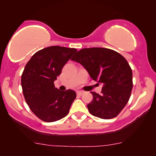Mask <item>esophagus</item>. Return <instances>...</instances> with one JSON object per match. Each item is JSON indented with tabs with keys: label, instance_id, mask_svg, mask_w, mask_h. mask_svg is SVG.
Returning a JSON list of instances; mask_svg holds the SVG:
<instances>
[{
	"label": "esophagus",
	"instance_id": "obj_1",
	"mask_svg": "<svg viewBox=\"0 0 156 156\" xmlns=\"http://www.w3.org/2000/svg\"><path fill=\"white\" fill-rule=\"evenodd\" d=\"M77 94L78 95H79V96H80V95H82L83 94V91H77Z\"/></svg>",
	"mask_w": 156,
	"mask_h": 156
}]
</instances>
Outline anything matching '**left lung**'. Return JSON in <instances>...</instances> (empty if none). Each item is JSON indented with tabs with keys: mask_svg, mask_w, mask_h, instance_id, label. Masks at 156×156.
Returning a JSON list of instances; mask_svg holds the SVG:
<instances>
[{
	"mask_svg": "<svg viewBox=\"0 0 156 156\" xmlns=\"http://www.w3.org/2000/svg\"><path fill=\"white\" fill-rule=\"evenodd\" d=\"M71 59L83 65L93 80L103 85L102 94L91 92L93 100L87 105L90 113L102 119L119 115L133 87L132 71L126 59L115 51L98 47L83 48Z\"/></svg>",
	"mask_w": 156,
	"mask_h": 156,
	"instance_id": "left-lung-1",
	"label": "left lung"
}]
</instances>
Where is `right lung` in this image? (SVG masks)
I'll return each mask as SVG.
<instances>
[{
    "label": "right lung",
    "mask_w": 156,
    "mask_h": 156,
    "mask_svg": "<svg viewBox=\"0 0 156 156\" xmlns=\"http://www.w3.org/2000/svg\"><path fill=\"white\" fill-rule=\"evenodd\" d=\"M76 51L73 48L49 46L33 54L24 67L21 79L24 99L31 111L42 121H57L68 114L76 91H60L54 81Z\"/></svg>",
    "instance_id": "add662e5"
}]
</instances>
